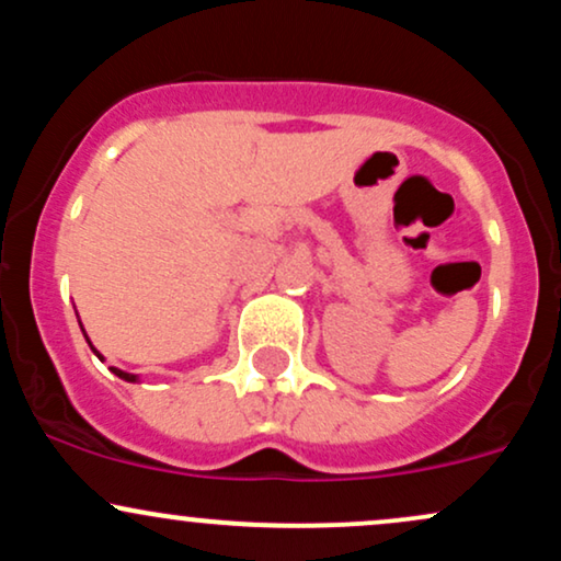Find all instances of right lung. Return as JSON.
<instances>
[{
  "label": "right lung",
  "mask_w": 561,
  "mask_h": 561,
  "mask_svg": "<svg viewBox=\"0 0 561 561\" xmlns=\"http://www.w3.org/2000/svg\"><path fill=\"white\" fill-rule=\"evenodd\" d=\"M83 337H87V334H83ZM87 343H89V337H87ZM89 347H92V343H89ZM94 351V347H92ZM96 353V351H94ZM96 356H100V353H96ZM100 362H102V356H100ZM113 369V375L115 377H121V379H126V382H139V377L137 375H128V371H124V369H115V366H111Z\"/></svg>",
  "instance_id": "add662e5"
}]
</instances>
